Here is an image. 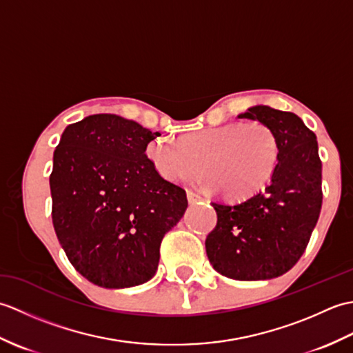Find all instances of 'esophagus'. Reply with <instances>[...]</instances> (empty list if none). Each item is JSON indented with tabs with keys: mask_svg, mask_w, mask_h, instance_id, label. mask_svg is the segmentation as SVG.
<instances>
[{
	"mask_svg": "<svg viewBox=\"0 0 353 353\" xmlns=\"http://www.w3.org/2000/svg\"><path fill=\"white\" fill-rule=\"evenodd\" d=\"M186 197H188L190 205L197 203V201H200V200H201V197H200V196H197V194H194L192 191H188V192H186Z\"/></svg>",
	"mask_w": 353,
	"mask_h": 353,
	"instance_id": "obj_1",
	"label": "esophagus"
}]
</instances>
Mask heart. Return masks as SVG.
I'll return each instance as SVG.
<instances>
[{"instance_id":"b5f03b06","label":"heart","mask_w":353,"mask_h":353,"mask_svg":"<svg viewBox=\"0 0 353 353\" xmlns=\"http://www.w3.org/2000/svg\"><path fill=\"white\" fill-rule=\"evenodd\" d=\"M279 152L274 132L259 121L209 127L185 134L182 142L153 139L145 150L165 181L191 182L205 170L209 188H220L230 199L249 197L264 188L274 174Z\"/></svg>"}]
</instances>
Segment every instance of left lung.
Instances as JSON below:
<instances>
[{
    "instance_id": "obj_1",
    "label": "left lung",
    "mask_w": 353,
    "mask_h": 353,
    "mask_svg": "<svg viewBox=\"0 0 353 353\" xmlns=\"http://www.w3.org/2000/svg\"><path fill=\"white\" fill-rule=\"evenodd\" d=\"M238 118L267 124L279 141V162L264 191L238 203L212 201L216 226L208 235V259L235 281L282 276L301 259L321 209L317 137L296 114L253 106Z\"/></svg>"
}]
</instances>
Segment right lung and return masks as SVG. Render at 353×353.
Returning a JSON list of instances; mask_svg holds the SVG:
<instances>
[{"label":"right lung","instance_id":"add662e5","mask_svg":"<svg viewBox=\"0 0 353 353\" xmlns=\"http://www.w3.org/2000/svg\"><path fill=\"white\" fill-rule=\"evenodd\" d=\"M161 137L112 114L70 124L52 156V226L77 272L103 288L145 283L159 264L163 235L188 200L165 181L145 150Z\"/></svg>","mask_w":353,"mask_h":353}]
</instances>
